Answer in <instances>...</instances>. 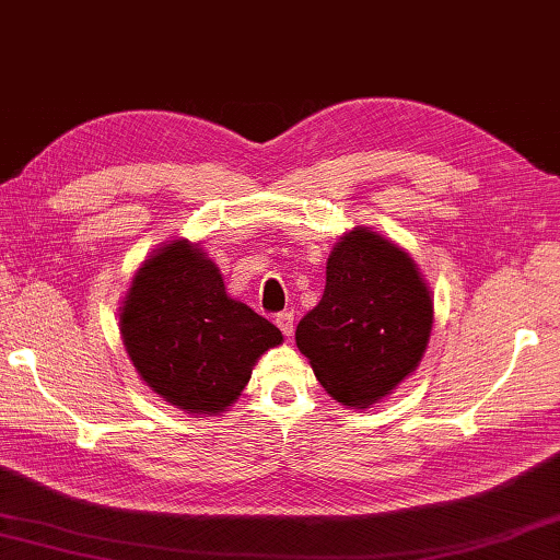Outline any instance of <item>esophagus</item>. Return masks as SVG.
I'll list each match as a JSON object with an SVG mask.
<instances>
[{
  "label": "esophagus",
  "instance_id": "esophagus-1",
  "mask_svg": "<svg viewBox=\"0 0 560 560\" xmlns=\"http://www.w3.org/2000/svg\"><path fill=\"white\" fill-rule=\"evenodd\" d=\"M275 322H277V327L281 329L283 336H291L293 334V312H289V310L279 312Z\"/></svg>",
  "mask_w": 560,
  "mask_h": 560
}]
</instances>
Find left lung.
I'll return each instance as SVG.
<instances>
[{
  "instance_id": "1",
  "label": "left lung",
  "mask_w": 560,
  "mask_h": 560,
  "mask_svg": "<svg viewBox=\"0 0 560 560\" xmlns=\"http://www.w3.org/2000/svg\"><path fill=\"white\" fill-rule=\"evenodd\" d=\"M432 319L415 259L355 226L331 250L324 295L298 324L295 343L329 396L370 408L420 365Z\"/></svg>"
}]
</instances>
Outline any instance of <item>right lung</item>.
I'll return each mask as SVG.
<instances>
[{
	"instance_id": "add662e5",
	"label": "right lung",
	"mask_w": 560,
	"mask_h": 560,
	"mask_svg": "<svg viewBox=\"0 0 560 560\" xmlns=\"http://www.w3.org/2000/svg\"><path fill=\"white\" fill-rule=\"evenodd\" d=\"M119 327L140 380L205 418L224 412L250 382L257 358L283 341L275 324L226 295L219 267L186 238L142 262Z\"/></svg>"
}]
</instances>
